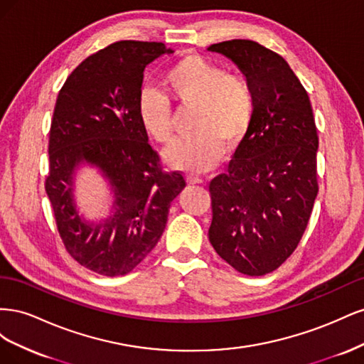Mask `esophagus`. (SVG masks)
<instances>
[{"instance_id": "obj_1", "label": "esophagus", "mask_w": 364, "mask_h": 364, "mask_svg": "<svg viewBox=\"0 0 364 364\" xmlns=\"http://www.w3.org/2000/svg\"><path fill=\"white\" fill-rule=\"evenodd\" d=\"M186 182H188L190 185H202V183H203V179L199 178V176L190 174V176H186Z\"/></svg>"}]
</instances>
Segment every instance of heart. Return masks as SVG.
Returning a JSON list of instances; mask_svg holds the SVG:
<instances>
[{
	"label": "heart",
	"instance_id": "b5f03b06",
	"mask_svg": "<svg viewBox=\"0 0 364 364\" xmlns=\"http://www.w3.org/2000/svg\"><path fill=\"white\" fill-rule=\"evenodd\" d=\"M162 83L173 102L196 107L194 135L174 142L165 161L182 171H209L223 158L225 144L235 147L247 135L255 112L249 82L199 54H185L165 71ZM138 117L151 139L161 144L173 139L170 100L164 94L142 91Z\"/></svg>",
	"mask_w": 364,
	"mask_h": 364
}]
</instances>
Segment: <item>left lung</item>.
<instances>
[{
  "label": "left lung",
  "instance_id": "obj_1",
  "mask_svg": "<svg viewBox=\"0 0 364 364\" xmlns=\"http://www.w3.org/2000/svg\"><path fill=\"white\" fill-rule=\"evenodd\" d=\"M232 60L249 82L255 112L228 173L209 183V241L249 277L277 270L305 232L318 191V138L310 98L289 63L247 39L208 48Z\"/></svg>",
  "mask_w": 364,
  "mask_h": 364
}]
</instances>
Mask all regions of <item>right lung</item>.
Wrapping results in <instances>:
<instances>
[{"instance_id": "add662e5", "label": "right lung", "mask_w": 364, "mask_h": 364, "mask_svg": "<svg viewBox=\"0 0 364 364\" xmlns=\"http://www.w3.org/2000/svg\"><path fill=\"white\" fill-rule=\"evenodd\" d=\"M164 54L162 42L119 41L77 67L58 95L50 129L46 191L70 255L105 277L134 270L159 241L183 176L165 173L138 117L144 70ZM83 164L112 186V214L100 223L80 215L75 173Z\"/></svg>"}]
</instances>
